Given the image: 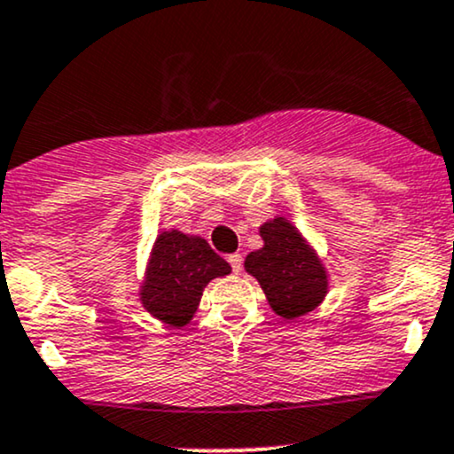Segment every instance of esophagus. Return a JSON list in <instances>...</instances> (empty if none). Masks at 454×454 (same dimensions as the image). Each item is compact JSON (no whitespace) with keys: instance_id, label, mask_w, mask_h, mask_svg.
Segmentation results:
<instances>
[{"instance_id":"34e87169","label":"esophagus","mask_w":454,"mask_h":454,"mask_svg":"<svg viewBox=\"0 0 454 454\" xmlns=\"http://www.w3.org/2000/svg\"><path fill=\"white\" fill-rule=\"evenodd\" d=\"M228 262H231V267H232V271L235 273H239L243 269V256L239 252H235V254H231V256H228Z\"/></svg>"}]
</instances>
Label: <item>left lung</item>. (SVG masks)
Listing matches in <instances>:
<instances>
[{
	"label": "left lung",
	"instance_id": "8db88e82",
	"mask_svg": "<svg viewBox=\"0 0 454 454\" xmlns=\"http://www.w3.org/2000/svg\"><path fill=\"white\" fill-rule=\"evenodd\" d=\"M258 235L262 247L247 254L243 267L261 284L271 310L293 321L321 306L330 276L306 237L282 215L267 219Z\"/></svg>",
	"mask_w": 454,
	"mask_h": 454
}]
</instances>
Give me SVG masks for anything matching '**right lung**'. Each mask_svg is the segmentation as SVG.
Returning a JSON list of instances; mask_svg holds the SVG:
<instances>
[{
  "label": "right lung",
  "instance_id": "obj_1",
  "mask_svg": "<svg viewBox=\"0 0 454 454\" xmlns=\"http://www.w3.org/2000/svg\"><path fill=\"white\" fill-rule=\"evenodd\" d=\"M228 273L231 265L202 237L163 231L153 243L139 301L161 323L185 327L200 306L204 286Z\"/></svg>",
  "mask_w": 454,
  "mask_h": 454
}]
</instances>
